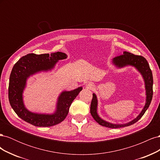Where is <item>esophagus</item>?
<instances>
[{
    "instance_id": "obj_1",
    "label": "esophagus",
    "mask_w": 160,
    "mask_h": 160,
    "mask_svg": "<svg viewBox=\"0 0 160 160\" xmlns=\"http://www.w3.org/2000/svg\"><path fill=\"white\" fill-rule=\"evenodd\" d=\"M86 86L88 87V88H90V89H91V88H93V83H91V82H89V83H88L86 84Z\"/></svg>"
}]
</instances>
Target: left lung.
Returning a JSON list of instances; mask_svg holds the SVG:
<instances>
[{
	"mask_svg": "<svg viewBox=\"0 0 160 160\" xmlns=\"http://www.w3.org/2000/svg\"><path fill=\"white\" fill-rule=\"evenodd\" d=\"M112 63L116 67L118 68H123L126 66H132L136 69L141 75H142L143 79L145 83V88H146V104L143 107L136 118H135L131 122L123 123V124H115L111 123L108 122L101 119L98 113V101L97 96L95 93H93V98L91 103L90 108V113L92 117L98 122L99 125L105 126L109 128H119L129 126L131 125L136 123L138 120L141 119L143 115L146 110L148 109L149 106L151 103V101L153 97V75L152 70L150 69L149 65L147 60L142 56L140 55H135L132 53L124 51L123 54L118 57H115L112 59Z\"/></svg>",
	"mask_w": 160,
	"mask_h": 160,
	"instance_id": "1",
	"label": "left lung"
}]
</instances>
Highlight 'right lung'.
I'll return each instance as SVG.
<instances>
[{
    "label": "right lung",
    "instance_id": "obj_1",
    "mask_svg": "<svg viewBox=\"0 0 160 160\" xmlns=\"http://www.w3.org/2000/svg\"><path fill=\"white\" fill-rule=\"evenodd\" d=\"M64 52L36 55L30 53L21 57L12 67L8 85V99L12 108L19 118L37 127H51L62 122L68 115L70 106L82 87L74 90L64 91L58 97L56 110L52 114L37 113L28 110L23 102L22 93L28 77L41 71L54 68L58 61L67 59Z\"/></svg>",
    "mask_w": 160,
    "mask_h": 160
}]
</instances>
